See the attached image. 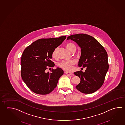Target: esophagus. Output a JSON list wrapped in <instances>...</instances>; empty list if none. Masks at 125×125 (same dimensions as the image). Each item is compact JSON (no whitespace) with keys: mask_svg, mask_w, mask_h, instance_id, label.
Wrapping results in <instances>:
<instances>
[{"mask_svg":"<svg viewBox=\"0 0 125 125\" xmlns=\"http://www.w3.org/2000/svg\"><path fill=\"white\" fill-rule=\"evenodd\" d=\"M64 73H65L67 75H73V73H72L67 72V71L64 72Z\"/></svg>","mask_w":125,"mask_h":125,"instance_id":"esophagus-1","label":"esophagus"}]
</instances>
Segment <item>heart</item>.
<instances>
[{"label": "heart", "instance_id": "obj_1", "mask_svg": "<svg viewBox=\"0 0 125 125\" xmlns=\"http://www.w3.org/2000/svg\"><path fill=\"white\" fill-rule=\"evenodd\" d=\"M67 49L70 51L73 52H75L76 47L75 44L72 43L68 42L66 43L65 45ZM58 51V48L55 49L52 54V56L54 58H56L57 57V52ZM74 64V62L72 61H63L60 63L59 64V66L60 68H62L64 70L66 71H70L72 66Z\"/></svg>", "mask_w": 125, "mask_h": 125}]
</instances>
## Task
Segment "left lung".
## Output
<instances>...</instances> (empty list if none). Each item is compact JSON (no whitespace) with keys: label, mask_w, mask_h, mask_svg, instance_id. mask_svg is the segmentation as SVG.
<instances>
[{"label":"left lung","mask_w":125,"mask_h":125,"mask_svg":"<svg viewBox=\"0 0 125 125\" xmlns=\"http://www.w3.org/2000/svg\"><path fill=\"white\" fill-rule=\"evenodd\" d=\"M68 39L74 41L81 49L78 66L86 68L85 72L74 73L80 79L75 87L85 94L96 92L103 84L108 70L107 52L95 38L87 34H74L68 36L67 40Z\"/></svg>","instance_id":"1"}]
</instances>
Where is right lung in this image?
<instances>
[{"label": "right lung", "mask_w": 125, "mask_h": 125, "mask_svg": "<svg viewBox=\"0 0 125 125\" xmlns=\"http://www.w3.org/2000/svg\"><path fill=\"white\" fill-rule=\"evenodd\" d=\"M59 38H42L37 40L25 49L21 60V76L27 86L39 94L50 93L57 87L64 71L60 68L46 72L55 64L51 61L52 52L66 39Z\"/></svg>", "instance_id": "add662e5"}]
</instances>
